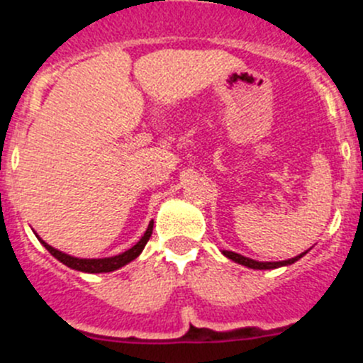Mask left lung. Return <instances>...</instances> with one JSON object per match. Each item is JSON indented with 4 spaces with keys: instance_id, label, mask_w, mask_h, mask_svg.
Segmentation results:
<instances>
[{
    "instance_id": "obj_1",
    "label": "left lung",
    "mask_w": 363,
    "mask_h": 363,
    "mask_svg": "<svg viewBox=\"0 0 363 363\" xmlns=\"http://www.w3.org/2000/svg\"><path fill=\"white\" fill-rule=\"evenodd\" d=\"M223 255L226 256V258L233 259V262L240 263V265H246L250 267V269H256V270H267V269H277V267H283V265H291V263H295L296 259L302 258L306 252H302V255L295 256V258L291 259H284V262H256V259H251V258H246V256L242 255H237V252L233 251H223Z\"/></svg>"
}]
</instances>
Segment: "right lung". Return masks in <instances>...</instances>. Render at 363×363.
Here are the masks:
<instances>
[{"mask_svg":"<svg viewBox=\"0 0 363 363\" xmlns=\"http://www.w3.org/2000/svg\"><path fill=\"white\" fill-rule=\"evenodd\" d=\"M152 225H155V221L149 223L147 230H145L144 237H142L140 240H138L137 244H135L131 250L124 251L123 255H117V256H112V258H98V259H82V258H73V256L69 255H65V252L54 250L52 246H49L47 242H43L42 239H40V242L45 246V250L50 252V255L54 256V258L60 259L61 263H65V265L69 267V269H75V270H80V272H89V274H100V272H112V270L116 269H121L123 265H126V263H130L131 259L137 258L138 255H140L142 250L145 247V244H147L149 237H151L152 233Z\"/></svg>","mask_w":363,"mask_h":363,"instance_id":"1","label":"right lung"}]
</instances>
